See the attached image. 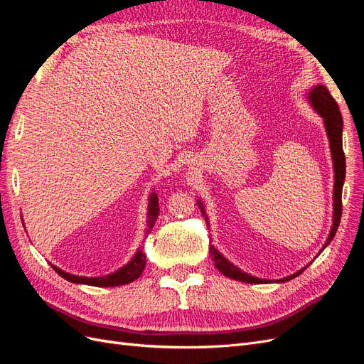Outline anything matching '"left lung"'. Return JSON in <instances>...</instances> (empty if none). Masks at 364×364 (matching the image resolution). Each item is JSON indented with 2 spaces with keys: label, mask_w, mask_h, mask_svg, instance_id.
Wrapping results in <instances>:
<instances>
[{
  "label": "left lung",
  "mask_w": 364,
  "mask_h": 364,
  "mask_svg": "<svg viewBox=\"0 0 364 364\" xmlns=\"http://www.w3.org/2000/svg\"><path fill=\"white\" fill-rule=\"evenodd\" d=\"M310 102L313 103L314 109L317 114L321 115L325 119V127H326V134L329 138V144H331V153H333V161H334V173H336V183H334V220H333V228L331 232H329V237L326 240V243L323 249L331 243L338 225H340V218H341V190H343V182H345V174H346V161H345V153H343V142H341V132H343V118H341L340 109L337 102L333 98V95L329 94V91L323 85H317L313 87V91L310 92ZM200 208V211L206 220L205 215V208L199 202L197 203ZM208 223V220H206ZM322 249V250H323ZM209 253H211L214 266L217 270L222 272L225 277L232 278L235 281H241L246 284H262L266 282L264 279L250 277V274L241 272L238 267H235L234 264H230L223 255H220L218 250L214 249V246H209ZM305 269H301L299 272H296L287 278L279 279V282L290 281L304 272Z\"/></svg>",
  "instance_id": "obj_1"
}]
</instances>
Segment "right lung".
<instances>
[{
	"instance_id": "right-lung-1",
	"label": "right lung",
	"mask_w": 364,
	"mask_h": 364,
	"mask_svg": "<svg viewBox=\"0 0 364 364\" xmlns=\"http://www.w3.org/2000/svg\"><path fill=\"white\" fill-rule=\"evenodd\" d=\"M159 214V203H158V196L153 193L150 196V203H149V220H147V232H151L153 226H155V222ZM146 267V253H142L141 250L136 252V255L134 257L129 264H126L124 267H121L115 273L106 274V277L100 278H85V277H75V274L63 272L58 267L53 269L56 270L58 274H60L62 278H65L70 282L75 284H86V285H94V287H117V285H124L132 281H135L141 277L142 270Z\"/></svg>"
}]
</instances>
